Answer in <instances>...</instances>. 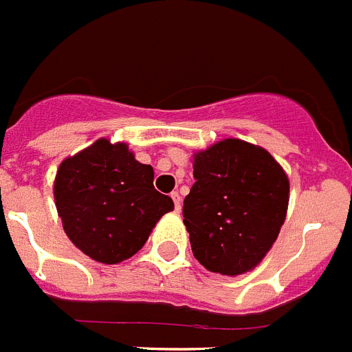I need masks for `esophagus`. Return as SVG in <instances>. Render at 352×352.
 I'll return each mask as SVG.
<instances>
[{
    "instance_id": "esophagus-1",
    "label": "esophagus",
    "mask_w": 352,
    "mask_h": 352,
    "mask_svg": "<svg viewBox=\"0 0 352 352\" xmlns=\"http://www.w3.org/2000/svg\"><path fill=\"white\" fill-rule=\"evenodd\" d=\"M170 197H173L174 201V210H176V212H182V197H179L178 192H173Z\"/></svg>"
}]
</instances>
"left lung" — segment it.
I'll return each mask as SVG.
<instances>
[{"instance_id": "obj_1", "label": "left lung", "mask_w": 352, "mask_h": 352, "mask_svg": "<svg viewBox=\"0 0 352 352\" xmlns=\"http://www.w3.org/2000/svg\"><path fill=\"white\" fill-rule=\"evenodd\" d=\"M183 222L192 253L210 272L254 269L276 242L288 208V178L269 151L224 139L194 155Z\"/></svg>"}]
</instances>
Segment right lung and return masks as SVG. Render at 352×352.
Segmentation results:
<instances>
[{
  "mask_svg": "<svg viewBox=\"0 0 352 352\" xmlns=\"http://www.w3.org/2000/svg\"><path fill=\"white\" fill-rule=\"evenodd\" d=\"M153 178L151 165L135 160L124 142L99 139L65 158L53 187L65 235L96 262L112 265L133 256L174 208Z\"/></svg>",
  "mask_w": 352,
  "mask_h": 352,
  "instance_id": "obj_1",
  "label": "right lung"
}]
</instances>
